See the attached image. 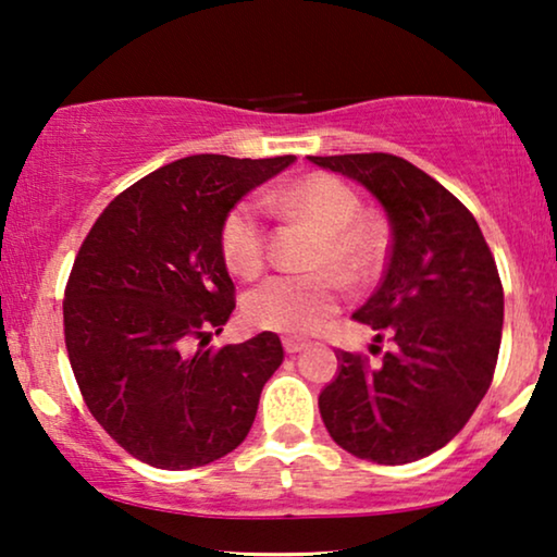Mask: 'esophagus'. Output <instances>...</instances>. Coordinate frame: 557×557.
Wrapping results in <instances>:
<instances>
[{
	"mask_svg": "<svg viewBox=\"0 0 557 557\" xmlns=\"http://www.w3.org/2000/svg\"><path fill=\"white\" fill-rule=\"evenodd\" d=\"M307 347V342H301V339H294V337H286L284 339V349L288 355H296V352H301V349Z\"/></svg>",
	"mask_w": 557,
	"mask_h": 557,
	"instance_id": "esophagus-1",
	"label": "esophagus"
}]
</instances>
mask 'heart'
I'll list each match as a JSON object with an SVG mask.
<instances>
[{
    "label": "heart",
    "instance_id": "heart-1",
    "mask_svg": "<svg viewBox=\"0 0 557 557\" xmlns=\"http://www.w3.org/2000/svg\"><path fill=\"white\" fill-rule=\"evenodd\" d=\"M273 208L286 218L307 220L319 227V240L309 256L314 273L265 278L243 301V314L258 330L309 334L339 304L334 272L347 284H362L383 265L387 231L383 220L362 215V200L347 182L332 174H309L271 197ZM220 248L227 269L253 278L265 263V225L261 208L243 200L227 212L220 231Z\"/></svg>",
    "mask_w": 557,
    "mask_h": 557
}]
</instances>
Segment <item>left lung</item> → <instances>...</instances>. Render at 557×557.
I'll use <instances>...</instances> for the list:
<instances>
[{
	"label": "left lung",
	"mask_w": 557,
	"mask_h": 557,
	"mask_svg": "<svg viewBox=\"0 0 557 557\" xmlns=\"http://www.w3.org/2000/svg\"><path fill=\"white\" fill-rule=\"evenodd\" d=\"M309 162L368 189L393 233L385 276L355 311L393 345L380 360L337 349L319 413L357 459L418 461L446 446L490 391L505 319L497 263L474 215L406 159L377 151Z\"/></svg>",
	"instance_id": "1"
}]
</instances>
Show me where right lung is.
<instances>
[{
  "instance_id": "obj_1",
  "label": "right lung",
  "mask_w": 557,
  "mask_h": 557,
  "mask_svg": "<svg viewBox=\"0 0 557 557\" xmlns=\"http://www.w3.org/2000/svg\"><path fill=\"white\" fill-rule=\"evenodd\" d=\"M294 159H177L124 189L83 240L63 301L67 357L88 410L134 459L195 469L248 436L281 339L193 342L235 309L225 215Z\"/></svg>"
}]
</instances>
